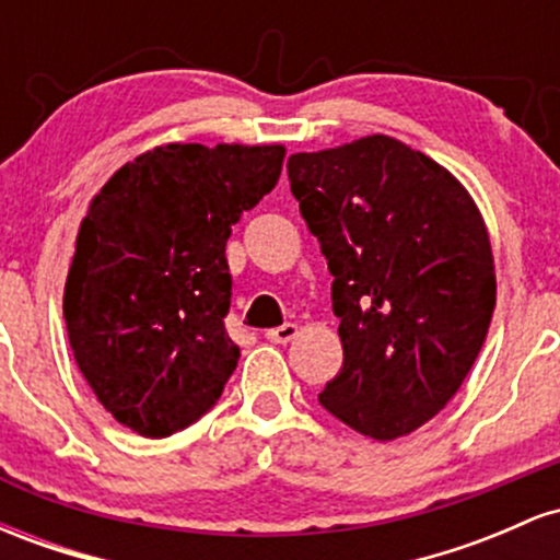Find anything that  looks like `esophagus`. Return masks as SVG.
<instances>
[{
	"instance_id": "34e87169",
	"label": "esophagus",
	"mask_w": 560,
	"mask_h": 560,
	"mask_svg": "<svg viewBox=\"0 0 560 560\" xmlns=\"http://www.w3.org/2000/svg\"><path fill=\"white\" fill-rule=\"evenodd\" d=\"M294 337H298V324H281V326H276V329L266 331V339L273 345H287V342H292Z\"/></svg>"
}]
</instances>
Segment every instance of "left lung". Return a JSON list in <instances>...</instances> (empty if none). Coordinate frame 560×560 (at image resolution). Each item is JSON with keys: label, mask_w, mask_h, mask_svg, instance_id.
<instances>
[{"label": "left lung", "mask_w": 560, "mask_h": 560, "mask_svg": "<svg viewBox=\"0 0 560 560\" xmlns=\"http://www.w3.org/2000/svg\"><path fill=\"white\" fill-rule=\"evenodd\" d=\"M287 171L334 276L345 350L318 400L378 442L416 432L460 389L490 329L485 218L453 173L384 133L298 152Z\"/></svg>", "instance_id": "obj_1"}]
</instances>
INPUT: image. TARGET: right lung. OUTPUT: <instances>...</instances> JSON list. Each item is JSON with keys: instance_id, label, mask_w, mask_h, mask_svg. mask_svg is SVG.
Instances as JSON below:
<instances>
[{"instance_id": "add662e5", "label": "right lung", "mask_w": 560, "mask_h": 560, "mask_svg": "<svg viewBox=\"0 0 560 560\" xmlns=\"http://www.w3.org/2000/svg\"><path fill=\"white\" fill-rule=\"evenodd\" d=\"M281 144H165L110 176L75 236L62 313L96 400L141 436L213 408L240 347L226 242L281 176Z\"/></svg>"}]
</instances>
